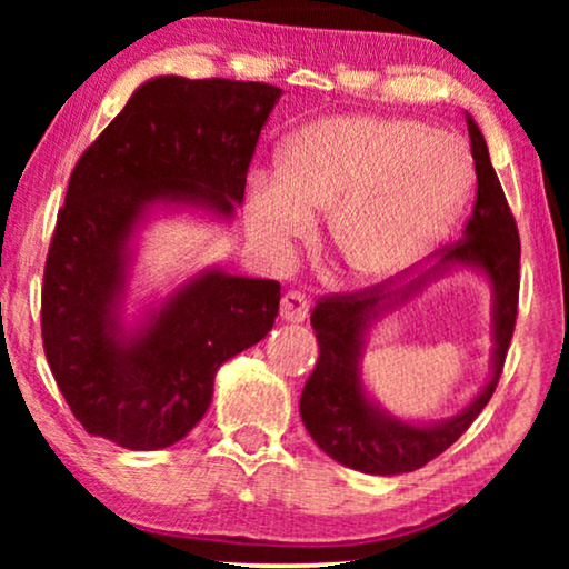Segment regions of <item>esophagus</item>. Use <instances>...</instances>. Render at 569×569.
Wrapping results in <instances>:
<instances>
[{
	"instance_id": "esophagus-1",
	"label": "esophagus",
	"mask_w": 569,
	"mask_h": 569,
	"mask_svg": "<svg viewBox=\"0 0 569 569\" xmlns=\"http://www.w3.org/2000/svg\"><path fill=\"white\" fill-rule=\"evenodd\" d=\"M308 298L298 290L287 292L282 298V306H279V318L287 323H302L308 318Z\"/></svg>"
}]
</instances>
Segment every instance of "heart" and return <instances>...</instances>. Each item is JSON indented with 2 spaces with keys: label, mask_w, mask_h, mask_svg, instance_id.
<instances>
[{
  "label": "heart",
  "mask_w": 569,
  "mask_h": 569,
  "mask_svg": "<svg viewBox=\"0 0 569 569\" xmlns=\"http://www.w3.org/2000/svg\"><path fill=\"white\" fill-rule=\"evenodd\" d=\"M471 154L458 137L415 119L333 116L287 139L279 176L256 178L251 236L290 253L329 212L326 240L352 282L383 284L422 261L466 207Z\"/></svg>",
  "instance_id": "obj_1"
}]
</instances>
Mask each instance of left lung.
<instances>
[{"label":"left lung","mask_w":569,"mask_h":569,"mask_svg":"<svg viewBox=\"0 0 569 569\" xmlns=\"http://www.w3.org/2000/svg\"><path fill=\"white\" fill-rule=\"evenodd\" d=\"M471 158L477 168V201L461 240L442 248L440 259L411 282L383 290L333 295L318 300L310 326L318 339V362L300 396V417L316 446L333 461L362 473L393 477L422 469L453 446L492 399L518 316L520 238L497 178L485 134L466 113ZM471 268L493 292V357L490 378L458 416L440 423H411L391 416L371 399L361 380V352L372 325L406 305L440 276Z\"/></svg>","instance_id":"8db88e82"}]
</instances>
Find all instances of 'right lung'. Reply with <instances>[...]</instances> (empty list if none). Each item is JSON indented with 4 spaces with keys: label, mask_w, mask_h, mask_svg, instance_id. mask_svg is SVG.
Listing matches in <instances>:
<instances>
[{
    "label": "right lung",
    "mask_w": 569,
    "mask_h": 569,
    "mask_svg": "<svg viewBox=\"0 0 569 569\" xmlns=\"http://www.w3.org/2000/svg\"><path fill=\"white\" fill-rule=\"evenodd\" d=\"M282 90L267 82L139 84L82 152L43 271L46 360L84 430L129 450L183 440L207 415L214 376L274 326L279 282L207 267L127 321L137 232L154 214L230 222L256 142Z\"/></svg>",
    "instance_id": "1"
}]
</instances>
